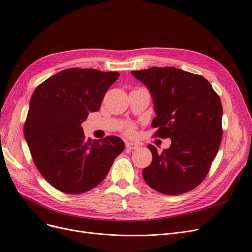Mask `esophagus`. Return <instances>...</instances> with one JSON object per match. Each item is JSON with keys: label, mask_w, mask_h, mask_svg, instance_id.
Instances as JSON below:
<instances>
[{"label": "esophagus", "mask_w": 252, "mask_h": 252, "mask_svg": "<svg viewBox=\"0 0 252 252\" xmlns=\"http://www.w3.org/2000/svg\"><path fill=\"white\" fill-rule=\"evenodd\" d=\"M126 147L129 150H135L139 147V145L136 144V143H133V142H126Z\"/></svg>", "instance_id": "esophagus-1"}]
</instances>
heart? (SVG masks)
Masks as SVG:
<instances>
[{"instance_id": "heart-1", "label": "heart", "mask_w": 252, "mask_h": 252, "mask_svg": "<svg viewBox=\"0 0 252 252\" xmlns=\"http://www.w3.org/2000/svg\"><path fill=\"white\" fill-rule=\"evenodd\" d=\"M135 130H136V127H135L134 125H131V124H126V126H125V129H124V131L127 136L134 135L135 134Z\"/></svg>"}]
</instances>
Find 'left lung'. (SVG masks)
Returning a JSON list of instances; mask_svg holds the SVG:
<instances>
[{
    "label": "left lung",
    "mask_w": 252,
    "mask_h": 252,
    "mask_svg": "<svg viewBox=\"0 0 252 252\" xmlns=\"http://www.w3.org/2000/svg\"><path fill=\"white\" fill-rule=\"evenodd\" d=\"M131 74L151 93L155 136L171 140L161 153L148 145L152 162L143 169L145 182L166 195L191 191L205 179L221 142L220 96L205 77L176 67H151Z\"/></svg>",
    "instance_id": "left-lung-1"
}]
</instances>
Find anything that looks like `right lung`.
I'll use <instances>...</instances> for the list:
<instances>
[{"label": "right lung", "mask_w": 252, "mask_h": 252, "mask_svg": "<svg viewBox=\"0 0 252 252\" xmlns=\"http://www.w3.org/2000/svg\"><path fill=\"white\" fill-rule=\"evenodd\" d=\"M119 73L69 68L36 87L24 124V137L33 162L57 190L81 194L99 185L124 141L115 136L86 140L82 123L100 109L105 93Z\"/></svg>", "instance_id": "right-lung-1"}]
</instances>
